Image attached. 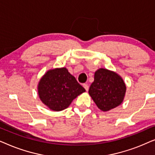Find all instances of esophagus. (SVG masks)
I'll use <instances>...</instances> for the list:
<instances>
[{
  "instance_id": "1",
  "label": "esophagus",
  "mask_w": 155,
  "mask_h": 155,
  "mask_svg": "<svg viewBox=\"0 0 155 155\" xmlns=\"http://www.w3.org/2000/svg\"><path fill=\"white\" fill-rule=\"evenodd\" d=\"M83 87H84V89H85V90H86V91H88V90H89V86H88L87 84H83Z\"/></svg>"
}]
</instances>
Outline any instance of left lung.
Instances as JSON below:
<instances>
[{
  "label": "left lung",
  "mask_w": 155,
  "mask_h": 155,
  "mask_svg": "<svg viewBox=\"0 0 155 155\" xmlns=\"http://www.w3.org/2000/svg\"><path fill=\"white\" fill-rule=\"evenodd\" d=\"M126 87L122 78L116 73L100 68L95 72L94 80L89 89V94L99 109L109 111L124 100Z\"/></svg>",
  "instance_id": "8db88e82"
}]
</instances>
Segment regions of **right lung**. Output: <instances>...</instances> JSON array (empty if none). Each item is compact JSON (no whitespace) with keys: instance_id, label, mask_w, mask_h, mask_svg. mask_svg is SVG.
<instances>
[{"instance_id":"right-lung-1","label":"right lung","mask_w":155,"mask_h":155,"mask_svg":"<svg viewBox=\"0 0 155 155\" xmlns=\"http://www.w3.org/2000/svg\"><path fill=\"white\" fill-rule=\"evenodd\" d=\"M84 92V88L65 68L48 71L38 85L42 102L56 111L66 109L74 99Z\"/></svg>"}]
</instances>
